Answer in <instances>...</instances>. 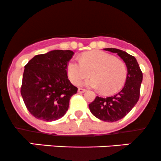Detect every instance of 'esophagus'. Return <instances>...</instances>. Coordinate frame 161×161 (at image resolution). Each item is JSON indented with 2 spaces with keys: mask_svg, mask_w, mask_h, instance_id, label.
Here are the masks:
<instances>
[{
  "mask_svg": "<svg viewBox=\"0 0 161 161\" xmlns=\"http://www.w3.org/2000/svg\"><path fill=\"white\" fill-rule=\"evenodd\" d=\"M86 92V89H84V88H78V92L79 93H84V92Z\"/></svg>",
  "mask_w": 161,
  "mask_h": 161,
  "instance_id": "1",
  "label": "esophagus"
}]
</instances>
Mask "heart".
Returning <instances> with one entry per match:
<instances>
[{
  "mask_svg": "<svg viewBox=\"0 0 161 161\" xmlns=\"http://www.w3.org/2000/svg\"><path fill=\"white\" fill-rule=\"evenodd\" d=\"M68 77L74 84L92 76L84 84L100 88L102 93L113 94L125 84L128 75L125 63L111 54L103 51H92L81 55L80 60L71 59L66 66Z\"/></svg>",
  "mask_w": 161,
  "mask_h": 161,
  "instance_id": "b5f03b06",
  "label": "heart"
}]
</instances>
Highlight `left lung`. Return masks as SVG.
<instances>
[{"label": "left lung", "instance_id": "obj_1", "mask_svg": "<svg viewBox=\"0 0 161 161\" xmlns=\"http://www.w3.org/2000/svg\"><path fill=\"white\" fill-rule=\"evenodd\" d=\"M104 49L117 53L124 60L128 69L126 82L120 92L106 98L96 96L88 106L91 113L95 117L103 121L114 122L125 117L138 101L142 72L132 55L120 49Z\"/></svg>", "mask_w": 161, "mask_h": 161}]
</instances>
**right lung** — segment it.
I'll return each mask as SVG.
<instances>
[{"instance_id":"right-lung-1","label":"right lung","mask_w":161,"mask_h":161,"mask_svg":"<svg viewBox=\"0 0 161 161\" xmlns=\"http://www.w3.org/2000/svg\"><path fill=\"white\" fill-rule=\"evenodd\" d=\"M70 50H54L33 57L25 66L21 95L27 109L44 121L61 118L68 110L69 99L77 87L67 76Z\"/></svg>"}]
</instances>
